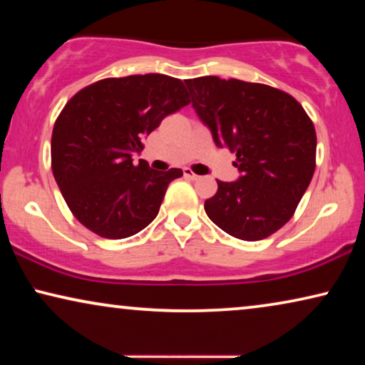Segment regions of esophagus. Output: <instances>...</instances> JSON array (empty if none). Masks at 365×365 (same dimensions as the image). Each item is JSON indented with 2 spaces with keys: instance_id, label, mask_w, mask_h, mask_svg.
I'll use <instances>...</instances> for the list:
<instances>
[{
  "instance_id": "34e87169",
  "label": "esophagus",
  "mask_w": 365,
  "mask_h": 365,
  "mask_svg": "<svg viewBox=\"0 0 365 365\" xmlns=\"http://www.w3.org/2000/svg\"><path fill=\"white\" fill-rule=\"evenodd\" d=\"M184 178L186 179H192V181H196V179H199L197 174H194L191 169H184Z\"/></svg>"
}]
</instances>
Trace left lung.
I'll list each match as a JSON object with an SVG mask.
<instances>
[{
    "label": "left lung",
    "instance_id": "obj_1",
    "mask_svg": "<svg viewBox=\"0 0 365 365\" xmlns=\"http://www.w3.org/2000/svg\"><path fill=\"white\" fill-rule=\"evenodd\" d=\"M191 103L217 148L236 153L237 181H217L209 219L242 241H261L292 217L316 169V129L291 94L267 84L186 79Z\"/></svg>",
    "mask_w": 365,
    "mask_h": 365
}]
</instances>
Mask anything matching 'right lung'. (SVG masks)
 I'll return each instance as SVG.
<instances>
[{"instance_id": "obj_1", "label": "right lung", "mask_w": 365, "mask_h": 365, "mask_svg": "<svg viewBox=\"0 0 365 365\" xmlns=\"http://www.w3.org/2000/svg\"><path fill=\"white\" fill-rule=\"evenodd\" d=\"M189 104L181 79L136 74L96 81L66 103L53 128L51 169L74 217L98 236L124 239L158 216L181 169L154 171L133 154L169 114Z\"/></svg>"}]
</instances>
